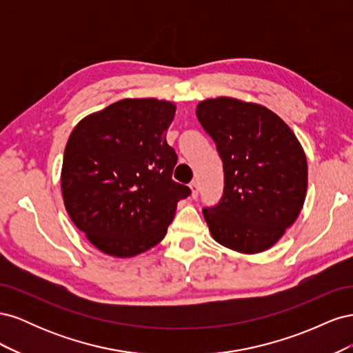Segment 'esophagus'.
<instances>
[{"mask_svg": "<svg viewBox=\"0 0 353 353\" xmlns=\"http://www.w3.org/2000/svg\"><path fill=\"white\" fill-rule=\"evenodd\" d=\"M190 188H191V197L197 199L199 197V184H197V181H191Z\"/></svg>", "mask_w": 353, "mask_h": 353, "instance_id": "obj_1", "label": "esophagus"}]
</instances>
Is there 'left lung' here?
Wrapping results in <instances>:
<instances>
[{"instance_id":"8db88e82","label":"left lung","mask_w":353,"mask_h":353,"mask_svg":"<svg viewBox=\"0 0 353 353\" xmlns=\"http://www.w3.org/2000/svg\"><path fill=\"white\" fill-rule=\"evenodd\" d=\"M196 114L216 144L225 178L219 205L203 209L213 240L245 254L271 249L305 203L301 143L279 114L256 103L208 99Z\"/></svg>"}]
</instances>
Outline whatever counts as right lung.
I'll use <instances>...</instances> for the list:
<instances>
[{
    "label": "right lung",
    "mask_w": 353,
    "mask_h": 353,
    "mask_svg": "<svg viewBox=\"0 0 353 353\" xmlns=\"http://www.w3.org/2000/svg\"><path fill=\"white\" fill-rule=\"evenodd\" d=\"M176 105L123 99L73 128L61 166V194L74 227L100 252L132 258L166 236L190 188L172 179L166 143Z\"/></svg>",
    "instance_id": "right-lung-1"
}]
</instances>
